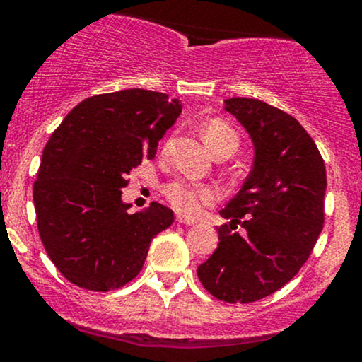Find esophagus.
Wrapping results in <instances>:
<instances>
[{"label":"esophagus","mask_w":362,"mask_h":362,"mask_svg":"<svg viewBox=\"0 0 362 362\" xmlns=\"http://www.w3.org/2000/svg\"><path fill=\"white\" fill-rule=\"evenodd\" d=\"M178 223L182 224H187V226H192V224H197V221H194V219H189V218H182V216H178L177 218Z\"/></svg>","instance_id":"1"}]
</instances>
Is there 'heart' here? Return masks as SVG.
<instances>
[{
  "mask_svg": "<svg viewBox=\"0 0 362 362\" xmlns=\"http://www.w3.org/2000/svg\"><path fill=\"white\" fill-rule=\"evenodd\" d=\"M202 136H204L206 144L213 153L219 149L231 146H238V138L233 129L228 127L223 120L213 119L202 127ZM165 195L173 209L185 216H194L199 213L202 204H209L214 201L216 192L213 187L195 184V182L185 180V178H177L165 187Z\"/></svg>",
  "mask_w": 362,
  "mask_h": 362,
  "instance_id": "b5f03b06",
  "label": "heart"
}]
</instances>
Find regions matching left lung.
Masks as SVG:
<instances>
[{"label":"left lung","mask_w":362,"mask_h":362,"mask_svg":"<svg viewBox=\"0 0 362 362\" xmlns=\"http://www.w3.org/2000/svg\"><path fill=\"white\" fill-rule=\"evenodd\" d=\"M253 143V167L240 192L219 211L230 224L197 267L218 300L252 303L276 293L308 260L323 228L327 173L317 144L296 119L255 98L224 100ZM242 222L247 235L233 230Z\"/></svg>","instance_id":"left-lung-1"}]
</instances>
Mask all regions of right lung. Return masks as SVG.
<instances>
[{"label":"right lung","mask_w":362,"mask_h":362,"mask_svg":"<svg viewBox=\"0 0 362 362\" xmlns=\"http://www.w3.org/2000/svg\"><path fill=\"white\" fill-rule=\"evenodd\" d=\"M180 112L167 93L120 90L80 102L52 132L34 204L45 252L69 282L122 288L143 269L151 240L173 223V211L158 202L129 214L120 189L132 168L156 155Z\"/></svg>","instance_id":"right-lung-1"}]
</instances>
